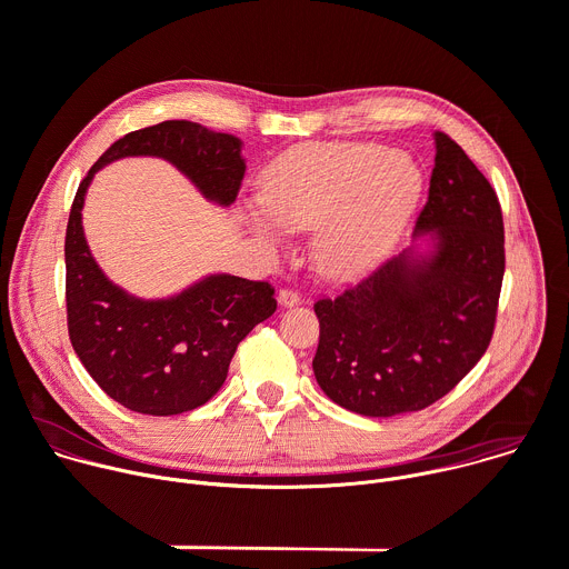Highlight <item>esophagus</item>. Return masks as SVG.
I'll return each instance as SVG.
<instances>
[{
    "label": "esophagus",
    "mask_w": 569,
    "mask_h": 569,
    "mask_svg": "<svg viewBox=\"0 0 569 569\" xmlns=\"http://www.w3.org/2000/svg\"><path fill=\"white\" fill-rule=\"evenodd\" d=\"M301 301V295L295 290V288H288V286H283L281 290H279V303L281 306H297Z\"/></svg>",
    "instance_id": "34e87169"
}]
</instances>
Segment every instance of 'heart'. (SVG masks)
<instances>
[{
  "mask_svg": "<svg viewBox=\"0 0 569 569\" xmlns=\"http://www.w3.org/2000/svg\"><path fill=\"white\" fill-rule=\"evenodd\" d=\"M421 173L410 157L371 143H303L263 173L246 218L268 242L283 229H315L319 263L333 274L373 266L410 218Z\"/></svg>",
  "mask_w": 569,
  "mask_h": 569,
  "instance_id": "1",
  "label": "heart"
}]
</instances>
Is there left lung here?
<instances>
[{"label": "left lung", "instance_id": "left-lung-1", "mask_svg": "<svg viewBox=\"0 0 569 569\" xmlns=\"http://www.w3.org/2000/svg\"><path fill=\"white\" fill-rule=\"evenodd\" d=\"M417 233L428 257L402 252L338 297L315 301L312 371L333 402L362 417L419 412L443 398L491 345L505 279L496 189L457 141L437 132Z\"/></svg>", "mask_w": 569, "mask_h": 569}]
</instances>
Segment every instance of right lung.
Here are the masks:
<instances>
[{
    "mask_svg": "<svg viewBox=\"0 0 569 569\" xmlns=\"http://www.w3.org/2000/svg\"><path fill=\"white\" fill-rule=\"evenodd\" d=\"M130 154L164 157L209 200L231 204L246 161L240 139L193 121H161L114 141L78 184L64 233L67 331L97 385L123 408L171 417L204 405L224 382L246 336L277 310L274 288L213 274L178 297L141 301L110 283L80 224L94 173Z\"/></svg>",
    "mask_w": 569,
    "mask_h": 569,
    "instance_id": "obj_1",
    "label": "right lung"
}]
</instances>
